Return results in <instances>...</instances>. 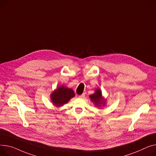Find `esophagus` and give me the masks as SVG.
Returning <instances> with one entry per match:
<instances>
[{"label": "esophagus", "mask_w": 156, "mask_h": 156, "mask_svg": "<svg viewBox=\"0 0 156 156\" xmlns=\"http://www.w3.org/2000/svg\"><path fill=\"white\" fill-rule=\"evenodd\" d=\"M85 93H83L82 95H79V96H78V97H79V98H83L85 97Z\"/></svg>", "instance_id": "1"}]
</instances>
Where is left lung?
Listing matches in <instances>:
<instances>
[{
	"mask_svg": "<svg viewBox=\"0 0 156 156\" xmlns=\"http://www.w3.org/2000/svg\"><path fill=\"white\" fill-rule=\"evenodd\" d=\"M91 102L98 108L104 107L106 105L107 100L103 97L100 88H97L95 93L89 96Z\"/></svg>",
	"mask_w": 156,
	"mask_h": 156,
	"instance_id": "left-lung-1",
	"label": "left lung"
}]
</instances>
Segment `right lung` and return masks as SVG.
I'll return each mask as SVG.
<instances>
[{
    "instance_id": "add662e5",
    "label": "right lung",
    "mask_w": 156,
    "mask_h": 156,
    "mask_svg": "<svg viewBox=\"0 0 156 156\" xmlns=\"http://www.w3.org/2000/svg\"><path fill=\"white\" fill-rule=\"evenodd\" d=\"M75 96V94L73 90L65 87L64 85H62L58 87L51 93L50 98L55 106L60 107L67 103L70 99Z\"/></svg>"
}]
</instances>
